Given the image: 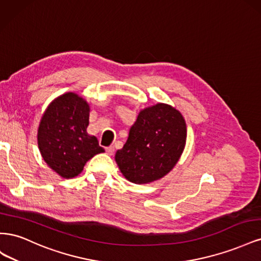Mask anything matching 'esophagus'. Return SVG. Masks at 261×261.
I'll list each match as a JSON object with an SVG mask.
<instances>
[{
    "label": "esophagus",
    "mask_w": 261,
    "mask_h": 261,
    "mask_svg": "<svg viewBox=\"0 0 261 261\" xmlns=\"http://www.w3.org/2000/svg\"><path fill=\"white\" fill-rule=\"evenodd\" d=\"M106 151L109 155H113L114 154V147L113 146H110V147H107L106 148Z\"/></svg>",
    "instance_id": "obj_1"
}]
</instances>
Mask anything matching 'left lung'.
Here are the masks:
<instances>
[{"instance_id":"left-lung-1","label":"left lung","mask_w":261,"mask_h":261,"mask_svg":"<svg viewBox=\"0 0 261 261\" xmlns=\"http://www.w3.org/2000/svg\"><path fill=\"white\" fill-rule=\"evenodd\" d=\"M186 124L181 114L164 103L141 111L115 161L132 183L147 184L173 169L183 152Z\"/></svg>"}]
</instances>
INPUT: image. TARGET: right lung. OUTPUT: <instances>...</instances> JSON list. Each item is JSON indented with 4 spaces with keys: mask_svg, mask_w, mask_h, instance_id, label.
I'll use <instances>...</instances> for the list:
<instances>
[{
    "mask_svg": "<svg viewBox=\"0 0 261 261\" xmlns=\"http://www.w3.org/2000/svg\"><path fill=\"white\" fill-rule=\"evenodd\" d=\"M89 124V106L73 92L52 101L41 118L38 145L44 161L64 178L77 176L86 162L105 151L97 137L86 129Z\"/></svg>",
    "mask_w": 261,
    "mask_h": 261,
    "instance_id": "add662e5",
    "label": "right lung"
}]
</instances>
